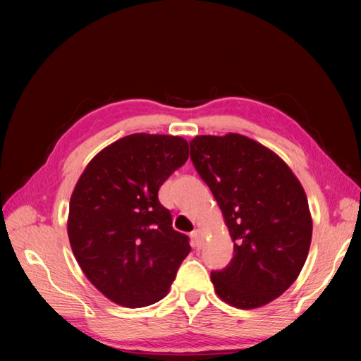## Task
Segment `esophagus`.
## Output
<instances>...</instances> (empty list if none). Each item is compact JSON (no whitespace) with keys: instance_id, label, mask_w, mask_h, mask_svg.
<instances>
[{"instance_id":"obj_1","label":"esophagus","mask_w":361,"mask_h":361,"mask_svg":"<svg viewBox=\"0 0 361 361\" xmlns=\"http://www.w3.org/2000/svg\"><path fill=\"white\" fill-rule=\"evenodd\" d=\"M190 237H192V241H194L195 249L203 247V232H201L200 229H195V231H192Z\"/></svg>"}]
</instances>
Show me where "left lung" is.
Segmentation results:
<instances>
[{
	"label": "left lung",
	"instance_id": "8db88e82",
	"mask_svg": "<svg viewBox=\"0 0 361 361\" xmlns=\"http://www.w3.org/2000/svg\"><path fill=\"white\" fill-rule=\"evenodd\" d=\"M189 146L233 241L229 264L211 272L215 292L240 309L267 305L306 262L312 220L305 190L279 155L238 133L195 137Z\"/></svg>",
	"mask_w": 361,
	"mask_h": 361
}]
</instances>
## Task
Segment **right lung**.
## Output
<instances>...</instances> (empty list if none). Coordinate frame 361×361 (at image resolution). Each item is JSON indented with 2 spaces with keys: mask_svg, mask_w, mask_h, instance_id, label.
<instances>
[{
  "mask_svg": "<svg viewBox=\"0 0 361 361\" xmlns=\"http://www.w3.org/2000/svg\"><path fill=\"white\" fill-rule=\"evenodd\" d=\"M188 141L133 133L103 149L73 189L67 233L89 281L121 306L157 303L169 290L189 237L173 231L158 190L188 161Z\"/></svg>",
  "mask_w": 361,
  "mask_h": 361,
  "instance_id": "obj_1",
  "label": "right lung"
}]
</instances>
